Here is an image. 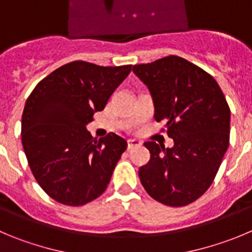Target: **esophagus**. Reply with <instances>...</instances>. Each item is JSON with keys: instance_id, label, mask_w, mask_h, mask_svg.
I'll return each instance as SVG.
<instances>
[{"instance_id": "34e87169", "label": "esophagus", "mask_w": 252, "mask_h": 252, "mask_svg": "<svg viewBox=\"0 0 252 252\" xmlns=\"http://www.w3.org/2000/svg\"><path fill=\"white\" fill-rule=\"evenodd\" d=\"M140 145H142V143L138 142V140H128V149L131 150V149H135V148H139Z\"/></svg>"}]
</instances>
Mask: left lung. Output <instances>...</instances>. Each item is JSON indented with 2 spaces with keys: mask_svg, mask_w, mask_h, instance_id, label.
<instances>
[{
  "mask_svg": "<svg viewBox=\"0 0 252 252\" xmlns=\"http://www.w3.org/2000/svg\"><path fill=\"white\" fill-rule=\"evenodd\" d=\"M133 72L148 87L157 122H165L173 148L144 143L150 160L139 178L148 194L168 206L189 205L210 188L230 140V108L208 72L178 56Z\"/></svg>",
  "mask_w": 252,
  "mask_h": 252,
  "instance_id": "1",
  "label": "left lung"
}]
</instances>
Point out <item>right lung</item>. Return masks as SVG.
Here are the masks:
<instances>
[{
  "label": "right lung",
  "instance_id": "add662e5",
  "mask_svg": "<svg viewBox=\"0 0 252 252\" xmlns=\"http://www.w3.org/2000/svg\"><path fill=\"white\" fill-rule=\"evenodd\" d=\"M130 70L74 61L42 79L26 100L23 150L34 179L58 203L81 206L107 189L128 144L114 133L94 139L86 126Z\"/></svg>",
  "mask_w": 252,
  "mask_h": 252
}]
</instances>
